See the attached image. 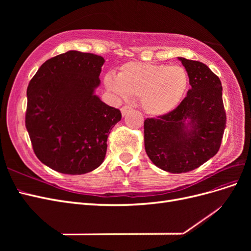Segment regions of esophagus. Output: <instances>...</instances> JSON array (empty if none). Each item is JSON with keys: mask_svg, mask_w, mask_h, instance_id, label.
Wrapping results in <instances>:
<instances>
[{"mask_svg": "<svg viewBox=\"0 0 251 251\" xmlns=\"http://www.w3.org/2000/svg\"><path fill=\"white\" fill-rule=\"evenodd\" d=\"M120 111H121V114L125 116L128 112L132 111V107H130V105H124V107L120 109Z\"/></svg>", "mask_w": 251, "mask_h": 251, "instance_id": "34e87169", "label": "esophagus"}]
</instances>
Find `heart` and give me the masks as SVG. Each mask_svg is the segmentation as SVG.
Instances as JSON below:
<instances>
[{"label": "heart", "mask_w": 251, "mask_h": 251, "mask_svg": "<svg viewBox=\"0 0 251 251\" xmlns=\"http://www.w3.org/2000/svg\"><path fill=\"white\" fill-rule=\"evenodd\" d=\"M189 85L181 66L131 62L119 68L116 75L107 74L104 86L119 97H140L142 109L160 116L173 111L184 97Z\"/></svg>", "instance_id": "heart-1"}]
</instances>
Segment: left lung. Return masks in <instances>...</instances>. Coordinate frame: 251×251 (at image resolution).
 <instances>
[{
	"label": "left lung",
	"instance_id": "8db88e82",
	"mask_svg": "<svg viewBox=\"0 0 251 251\" xmlns=\"http://www.w3.org/2000/svg\"><path fill=\"white\" fill-rule=\"evenodd\" d=\"M192 88L172 112L144 120V148L156 166L180 174L193 171L214 157L226 126L222 83L209 68L178 57Z\"/></svg>",
	"mask_w": 251,
	"mask_h": 251
}]
</instances>
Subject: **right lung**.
<instances>
[{
	"instance_id": "add662e5",
	"label": "right lung",
	"mask_w": 251,
	"mask_h": 251,
	"mask_svg": "<svg viewBox=\"0 0 251 251\" xmlns=\"http://www.w3.org/2000/svg\"><path fill=\"white\" fill-rule=\"evenodd\" d=\"M103 57L71 50L46 60L27 88L25 125L34 154L58 173L100 166L121 113L94 94Z\"/></svg>"
}]
</instances>
